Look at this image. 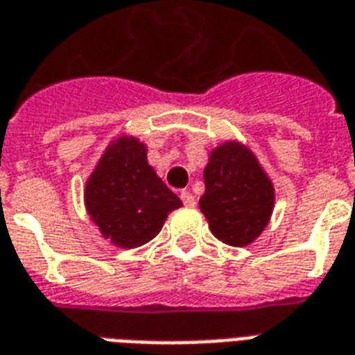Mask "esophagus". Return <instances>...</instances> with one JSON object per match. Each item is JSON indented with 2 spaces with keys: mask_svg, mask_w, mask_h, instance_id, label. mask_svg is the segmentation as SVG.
Segmentation results:
<instances>
[{
  "mask_svg": "<svg viewBox=\"0 0 355 355\" xmlns=\"http://www.w3.org/2000/svg\"><path fill=\"white\" fill-rule=\"evenodd\" d=\"M180 199H182V203H184L186 207H193V205H196V198H193L188 190L180 191Z\"/></svg>",
  "mask_w": 355,
  "mask_h": 355,
  "instance_id": "34e87169",
  "label": "esophagus"
}]
</instances>
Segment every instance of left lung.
I'll use <instances>...</instances> for the list:
<instances>
[{
    "instance_id": "left-lung-1",
    "label": "left lung",
    "mask_w": 355,
    "mask_h": 355,
    "mask_svg": "<svg viewBox=\"0 0 355 355\" xmlns=\"http://www.w3.org/2000/svg\"><path fill=\"white\" fill-rule=\"evenodd\" d=\"M205 193L199 207L212 235L231 246H246L265 230L275 190L246 146L225 143L212 150L205 167Z\"/></svg>"
}]
</instances>
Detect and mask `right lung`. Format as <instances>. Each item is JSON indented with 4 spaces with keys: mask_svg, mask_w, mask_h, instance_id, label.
<instances>
[{
    "mask_svg": "<svg viewBox=\"0 0 355 355\" xmlns=\"http://www.w3.org/2000/svg\"><path fill=\"white\" fill-rule=\"evenodd\" d=\"M84 201L105 239L122 248L143 246L162 231L182 201L146 162V146L120 137L105 150L86 182Z\"/></svg>",
    "mask_w": 355,
    "mask_h": 355,
    "instance_id": "right-lung-1",
    "label": "right lung"
}]
</instances>
